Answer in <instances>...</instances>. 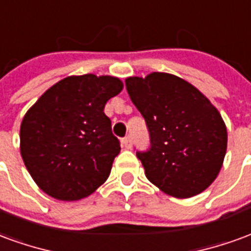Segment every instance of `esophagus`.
I'll list each match as a JSON object with an SVG mask.
<instances>
[{"label":"esophagus","instance_id":"1","mask_svg":"<svg viewBox=\"0 0 251 251\" xmlns=\"http://www.w3.org/2000/svg\"><path fill=\"white\" fill-rule=\"evenodd\" d=\"M122 145L126 148V149H130L131 148V137L126 136L124 140H122Z\"/></svg>","mask_w":251,"mask_h":251}]
</instances>
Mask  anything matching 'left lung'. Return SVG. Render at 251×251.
I'll list each match as a JSON object with an SVG mask.
<instances>
[{"instance_id":"8db88e82","label":"left lung","mask_w":251,"mask_h":251,"mask_svg":"<svg viewBox=\"0 0 251 251\" xmlns=\"http://www.w3.org/2000/svg\"><path fill=\"white\" fill-rule=\"evenodd\" d=\"M125 83L151 136V149L137 152L148 180L179 199L208 188L227 149L225 121L210 99L167 72L126 77Z\"/></svg>"}]
</instances>
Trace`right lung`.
<instances>
[{
    "label": "right lung",
    "mask_w": 251,
    "mask_h": 251,
    "mask_svg": "<svg viewBox=\"0 0 251 251\" xmlns=\"http://www.w3.org/2000/svg\"><path fill=\"white\" fill-rule=\"evenodd\" d=\"M122 88L115 76L72 75L48 88L26 111L20 152L41 191L74 201L107 180L121 147L103 109Z\"/></svg>",
    "instance_id": "1"
}]
</instances>
